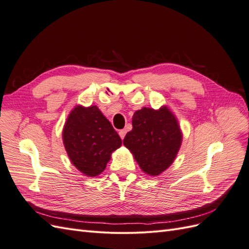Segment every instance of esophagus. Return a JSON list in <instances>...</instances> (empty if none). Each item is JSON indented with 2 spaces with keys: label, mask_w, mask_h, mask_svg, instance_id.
<instances>
[{
  "label": "esophagus",
  "mask_w": 249,
  "mask_h": 249,
  "mask_svg": "<svg viewBox=\"0 0 249 249\" xmlns=\"http://www.w3.org/2000/svg\"><path fill=\"white\" fill-rule=\"evenodd\" d=\"M118 134H119V136H120V138H122V139H124V136H125V134H126V131H125V130H120Z\"/></svg>",
  "instance_id": "obj_1"
}]
</instances>
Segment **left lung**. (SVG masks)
<instances>
[{
  "instance_id": "left-lung-1",
  "label": "left lung",
  "mask_w": 249,
  "mask_h": 249,
  "mask_svg": "<svg viewBox=\"0 0 249 249\" xmlns=\"http://www.w3.org/2000/svg\"><path fill=\"white\" fill-rule=\"evenodd\" d=\"M133 129L126 133L124 146L146 175L156 177L176 160L183 140L178 122L167 106L143 107L134 113Z\"/></svg>"
}]
</instances>
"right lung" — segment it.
I'll return each mask as SVG.
<instances>
[{
	"label": "right lung",
	"instance_id": "right-lung-1",
	"mask_svg": "<svg viewBox=\"0 0 249 249\" xmlns=\"http://www.w3.org/2000/svg\"><path fill=\"white\" fill-rule=\"evenodd\" d=\"M62 139L73 166L91 178L101 175L122 146L119 135L96 106L77 105L66 118Z\"/></svg>",
	"mask_w": 249,
	"mask_h": 249
}]
</instances>
